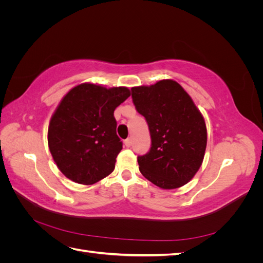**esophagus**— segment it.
<instances>
[{
  "mask_svg": "<svg viewBox=\"0 0 263 263\" xmlns=\"http://www.w3.org/2000/svg\"><path fill=\"white\" fill-rule=\"evenodd\" d=\"M124 144H125L126 147H130V146H132V139H130V138H127V139L124 141Z\"/></svg>",
  "mask_w": 263,
  "mask_h": 263,
  "instance_id": "34e87169",
  "label": "esophagus"
}]
</instances>
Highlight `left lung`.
<instances>
[{
	"label": "left lung",
	"instance_id": "obj_1",
	"mask_svg": "<svg viewBox=\"0 0 263 263\" xmlns=\"http://www.w3.org/2000/svg\"><path fill=\"white\" fill-rule=\"evenodd\" d=\"M132 98L151 137L150 150L137 158L141 174L164 190L186 184L200 169L208 142L205 121L193 100L173 80L132 87Z\"/></svg>",
	"mask_w": 263,
	"mask_h": 263
}]
</instances>
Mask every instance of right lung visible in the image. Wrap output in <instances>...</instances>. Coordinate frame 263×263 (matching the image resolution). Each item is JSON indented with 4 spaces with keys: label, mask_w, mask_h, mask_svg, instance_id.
I'll list each match as a JSON object with an SVG mask.
<instances>
[{
    "label": "right lung",
    "mask_w": 263,
    "mask_h": 263,
    "mask_svg": "<svg viewBox=\"0 0 263 263\" xmlns=\"http://www.w3.org/2000/svg\"><path fill=\"white\" fill-rule=\"evenodd\" d=\"M129 95L125 86L82 83L61 100L49 123L48 146L68 179L91 185L113 172L123 149L114 110Z\"/></svg>",
    "instance_id": "1"
}]
</instances>
